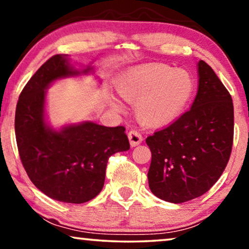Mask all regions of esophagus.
Segmentation results:
<instances>
[{
  "label": "esophagus",
  "mask_w": 249,
  "mask_h": 249,
  "mask_svg": "<svg viewBox=\"0 0 249 249\" xmlns=\"http://www.w3.org/2000/svg\"><path fill=\"white\" fill-rule=\"evenodd\" d=\"M128 140H129V144L133 148V146L139 145L140 143L142 142V135L140 134L138 131H129L128 132Z\"/></svg>",
  "instance_id": "34e87169"
}]
</instances>
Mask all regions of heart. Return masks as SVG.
Segmentation results:
<instances>
[{
	"label": "heart",
	"mask_w": 249,
	"mask_h": 249,
	"mask_svg": "<svg viewBox=\"0 0 249 249\" xmlns=\"http://www.w3.org/2000/svg\"><path fill=\"white\" fill-rule=\"evenodd\" d=\"M120 96L135 104V116L146 127H160L176 120L190 103L194 80L185 70L146 64L132 70L116 85Z\"/></svg>",
	"instance_id": "heart-1"
}]
</instances>
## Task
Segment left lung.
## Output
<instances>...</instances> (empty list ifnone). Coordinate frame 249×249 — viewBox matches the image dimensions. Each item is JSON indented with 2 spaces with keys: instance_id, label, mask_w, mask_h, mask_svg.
Wrapping results in <instances>:
<instances>
[{
  "instance_id": "8db88e82",
  "label": "left lung",
  "mask_w": 249,
  "mask_h": 249,
  "mask_svg": "<svg viewBox=\"0 0 249 249\" xmlns=\"http://www.w3.org/2000/svg\"><path fill=\"white\" fill-rule=\"evenodd\" d=\"M197 73L191 109L145 140L152 153L150 190L176 204L206 193L222 175L232 149L230 93L204 61L198 62Z\"/></svg>"
}]
</instances>
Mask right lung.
Listing matches in <instances>:
<instances>
[{
	"label": "right lung",
	"mask_w": 249,
	"mask_h": 249,
	"mask_svg": "<svg viewBox=\"0 0 249 249\" xmlns=\"http://www.w3.org/2000/svg\"><path fill=\"white\" fill-rule=\"evenodd\" d=\"M92 71L91 65L75 69L65 54L52 56L24 86L17 104L21 162L35 186L59 202L80 204L96 197L104 187L109 157L129 149L123 126L85 121L55 129L46 122V90L52 83Z\"/></svg>",
	"instance_id": "right-lung-1"
}]
</instances>
